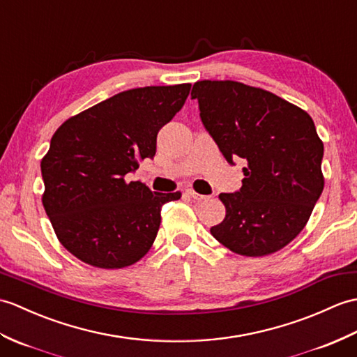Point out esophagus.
I'll use <instances>...</instances> for the list:
<instances>
[{"mask_svg":"<svg viewBox=\"0 0 357 357\" xmlns=\"http://www.w3.org/2000/svg\"><path fill=\"white\" fill-rule=\"evenodd\" d=\"M185 195L188 196V197H192L193 201H197V202H201V201H206V199H210V196H205V195H199V193H196L195 190H192V188H188V190H185Z\"/></svg>","mask_w":357,"mask_h":357,"instance_id":"34e87169","label":"esophagus"}]
</instances>
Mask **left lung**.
<instances>
[{
  "label": "left lung",
  "instance_id": "left-lung-1",
  "mask_svg": "<svg viewBox=\"0 0 357 357\" xmlns=\"http://www.w3.org/2000/svg\"><path fill=\"white\" fill-rule=\"evenodd\" d=\"M199 115L225 160H243L242 187L220 193L227 216L213 237L236 254L280 251L301 233L324 190V144L310 115L260 88L201 80Z\"/></svg>",
  "mask_w": 357,
  "mask_h": 357
}]
</instances>
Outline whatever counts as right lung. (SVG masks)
<instances>
[{
	"label": "right lung",
	"mask_w": 357,
	"mask_h": 357,
	"mask_svg": "<svg viewBox=\"0 0 357 357\" xmlns=\"http://www.w3.org/2000/svg\"><path fill=\"white\" fill-rule=\"evenodd\" d=\"M190 84L115 94L66 120L40 161L43 204L59 242L103 269L130 266L158 234L161 208L181 193L152 192L126 181L138 161L153 158L156 137L184 106Z\"/></svg>",
	"instance_id": "obj_1"
}]
</instances>
